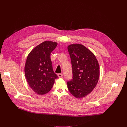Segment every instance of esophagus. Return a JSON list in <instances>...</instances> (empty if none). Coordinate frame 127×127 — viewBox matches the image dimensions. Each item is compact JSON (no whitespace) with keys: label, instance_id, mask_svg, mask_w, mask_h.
<instances>
[{"label":"esophagus","instance_id":"esophagus-1","mask_svg":"<svg viewBox=\"0 0 127 127\" xmlns=\"http://www.w3.org/2000/svg\"><path fill=\"white\" fill-rule=\"evenodd\" d=\"M62 76H63V74L62 73H59L58 74V76L59 77V78H61L62 77Z\"/></svg>","mask_w":127,"mask_h":127}]
</instances>
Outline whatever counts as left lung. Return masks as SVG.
I'll return each instance as SVG.
<instances>
[{
  "label": "left lung",
  "mask_w": 127,
  "mask_h": 127,
  "mask_svg": "<svg viewBox=\"0 0 127 127\" xmlns=\"http://www.w3.org/2000/svg\"><path fill=\"white\" fill-rule=\"evenodd\" d=\"M67 49L73 73V79L67 82V87L74 97L81 98L95 87L99 77V64L95 54L82 44H71Z\"/></svg>",
  "instance_id": "obj_1"
}]
</instances>
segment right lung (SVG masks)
<instances>
[{"label":"right lung","instance_id":"obj_1","mask_svg":"<svg viewBox=\"0 0 127 127\" xmlns=\"http://www.w3.org/2000/svg\"><path fill=\"white\" fill-rule=\"evenodd\" d=\"M58 43L46 41L35 47L29 54L25 66L27 82L33 91L39 95L48 93L58 76L53 70L51 53Z\"/></svg>","mask_w":127,"mask_h":127}]
</instances>
